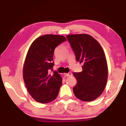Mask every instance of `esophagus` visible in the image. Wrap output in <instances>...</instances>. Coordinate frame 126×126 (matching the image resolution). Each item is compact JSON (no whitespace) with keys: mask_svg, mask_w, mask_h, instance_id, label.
<instances>
[{"mask_svg":"<svg viewBox=\"0 0 126 126\" xmlns=\"http://www.w3.org/2000/svg\"><path fill=\"white\" fill-rule=\"evenodd\" d=\"M65 76L66 77H71L73 75V74L71 73H64Z\"/></svg>","mask_w":126,"mask_h":126,"instance_id":"esophagus-1","label":"esophagus"}]
</instances>
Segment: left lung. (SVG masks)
I'll return each mask as SVG.
<instances>
[{"mask_svg": "<svg viewBox=\"0 0 126 126\" xmlns=\"http://www.w3.org/2000/svg\"><path fill=\"white\" fill-rule=\"evenodd\" d=\"M76 56L82 63V71L74 73L77 80L73 92L78 99L92 101L103 93L108 79V65L105 53L98 41L88 34L66 36Z\"/></svg>", "mask_w": 126, "mask_h": 126, "instance_id": "left-lung-1", "label": "left lung"}]
</instances>
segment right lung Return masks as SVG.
Wrapping results in <instances>:
<instances>
[{"label": "right lung", "mask_w": 126, "mask_h": 126, "mask_svg": "<svg viewBox=\"0 0 126 126\" xmlns=\"http://www.w3.org/2000/svg\"><path fill=\"white\" fill-rule=\"evenodd\" d=\"M66 41L63 36L46 34L32 43L23 67V78L33 99L43 104L52 101L58 96L62 78L57 72L49 74L54 66L53 56L56 47Z\"/></svg>", "instance_id": "1"}]
</instances>
